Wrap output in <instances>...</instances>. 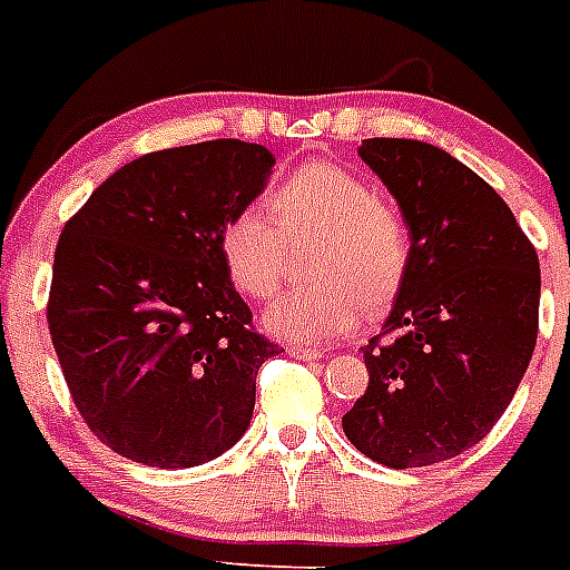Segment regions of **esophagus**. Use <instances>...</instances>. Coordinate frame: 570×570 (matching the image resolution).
<instances>
[{
	"label": "esophagus",
	"mask_w": 570,
	"mask_h": 570,
	"mask_svg": "<svg viewBox=\"0 0 570 570\" xmlns=\"http://www.w3.org/2000/svg\"><path fill=\"white\" fill-rule=\"evenodd\" d=\"M289 357H295V360H318V357H322V351H318V348H307V345H293V348H289Z\"/></svg>",
	"instance_id": "1"
}]
</instances>
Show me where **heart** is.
Here are the masks:
<instances>
[{"mask_svg": "<svg viewBox=\"0 0 570 570\" xmlns=\"http://www.w3.org/2000/svg\"><path fill=\"white\" fill-rule=\"evenodd\" d=\"M257 205L239 207L219 230V261L230 286L252 301L281 281V237L316 230L307 275L277 295L266 327L289 342H327L354 331L368 307H386L406 281L413 243L404 213L372 196L360 175L331 160H307L277 180Z\"/></svg>", "mask_w": 570, "mask_h": 570, "instance_id": "1", "label": "heart"}]
</instances>
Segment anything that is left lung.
<instances>
[{"instance_id": "left-lung-1", "label": "left lung", "mask_w": 570, "mask_h": 570, "mask_svg": "<svg viewBox=\"0 0 570 570\" xmlns=\"http://www.w3.org/2000/svg\"><path fill=\"white\" fill-rule=\"evenodd\" d=\"M360 157L397 198L413 261L363 348L368 390L342 430L368 460L419 469L478 445L510 406L539 336V257L507 202L448 151L372 137Z\"/></svg>"}]
</instances>
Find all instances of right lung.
<instances>
[{"label":"right lung","instance_id":"obj_1","mask_svg":"<svg viewBox=\"0 0 570 570\" xmlns=\"http://www.w3.org/2000/svg\"><path fill=\"white\" fill-rule=\"evenodd\" d=\"M275 157L210 140L142 155L63 225L46 304L55 354L99 442L151 469L228 451L281 354L219 261V230L266 187Z\"/></svg>","mask_w":570,"mask_h":570}]
</instances>
